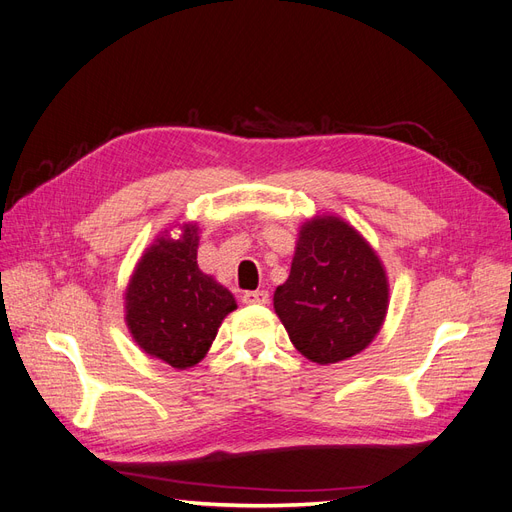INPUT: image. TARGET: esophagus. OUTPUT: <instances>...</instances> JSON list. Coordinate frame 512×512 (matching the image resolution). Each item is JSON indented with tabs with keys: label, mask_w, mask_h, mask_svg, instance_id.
Masks as SVG:
<instances>
[{
	"label": "esophagus",
	"mask_w": 512,
	"mask_h": 512,
	"mask_svg": "<svg viewBox=\"0 0 512 512\" xmlns=\"http://www.w3.org/2000/svg\"><path fill=\"white\" fill-rule=\"evenodd\" d=\"M245 305H265L269 303V292L267 290H247L243 294Z\"/></svg>",
	"instance_id": "1"
}]
</instances>
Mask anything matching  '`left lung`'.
<instances>
[{"instance_id": "1", "label": "left lung", "mask_w": 512, "mask_h": 512, "mask_svg": "<svg viewBox=\"0 0 512 512\" xmlns=\"http://www.w3.org/2000/svg\"><path fill=\"white\" fill-rule=\"evenodd\" d=\"M273 307L305 359L339 363L374 342L389 309V280L359 232L335 215H316L299 230Z\"/></svg>"}]
</instances>
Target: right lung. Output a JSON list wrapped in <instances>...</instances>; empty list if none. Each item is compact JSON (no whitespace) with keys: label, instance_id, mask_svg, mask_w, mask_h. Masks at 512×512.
<instances>
[{"label":"right lung","instance_id":"right-lung-1","mask_svg":"<svg viewBox=\"0 0 512 512\" xmlns=\"http://www.w3.org/2000/svg\"><path fill=\"white\" fill-rule=\"evenodd\" d=\"M198 228L158 237L138 260L126 290V324L149 356L175 369L205 359L235 297L198 269Z\"/></svg>","mask_w":512,"mask_h":512}]
</instances>
